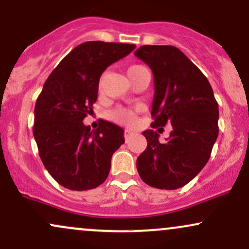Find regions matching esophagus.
I'll use <instances>...</instances> for the list:
<instances>
[{"mask_svg":"<svg viewBox=\"0 0 249 249\" xmlns=\"http://www.w3.org/2000/svg\"><path fill=\"white\" fill-rule=\"evenodd\" d=\"M133 134H134V132H133V131H131V130H128V128H126V130H125V133H124L125 140H126V142H127V140H128V139H130V138H131V137H132V136H133Z\"/></svg>","mask_w":249,"mask_h":249,"instance_id":"34e87169","label":"esophagus"}]
</instances>
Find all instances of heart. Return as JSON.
Listing matches in <instances>:
<instances>
[{"mask_svg": "<svg viewBox=\"0 0 249 249\" xmlns=\"http://www.w3.org/2000/svg\"><path fill=\"white\" fill-rule=\"evenodd\" d=\"M142 66H131L127 70V73L132 71L134 70H138ZM110 119L113 122L118 123V124H124V125H134L137 122L136 113H134L133 110L127 109V107H117V109L112 110L111 112L109 113Z\"/></svg>", "mask_w": 249, "mask_h": 249, "instance_id": "obj_1", "label": "heart"}]
</instances>
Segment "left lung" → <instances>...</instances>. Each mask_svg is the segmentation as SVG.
<instances>
[{"label": "left lung", "instance_id": "8db88e82", "mask_svg": "<svg viewBox=\"0 0 249 249\" xmlns=\"http://www.w3.org/2000/svg\"><path fill=\"white\" fill-rule=\"evenodd\" d=\"M134 55L153 73L152 127L173 126L163 143L157 131H143L147 147L137 159L138 173L151 187L178 189L210 159L219 132L218 103L204 74L178 47L143 45Z\"/></svg>", "mask_w": 249, "mask_h": 249}]
</instances>
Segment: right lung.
I'll use <instances>...</instances> for the list:
<instances>
[{"mask_svg":"<svg viewBox=\"0 0 249 249\" xmlns=\"http://www.w3.org/2000/svg\"><path fill=\"white\" fill-rule=\"evenodd\" d=\"M136 45L87 41L71 51L47 77L35 107L34 137L45 168L62 187L82 191L106 181L112 154L124 143V130L102 121L83 124L97 100L104 71Z\"/></svg>","mask_w":249,"mask_h":249,"instance_id":"obj_1","label":"right lung"}]
</instances>
